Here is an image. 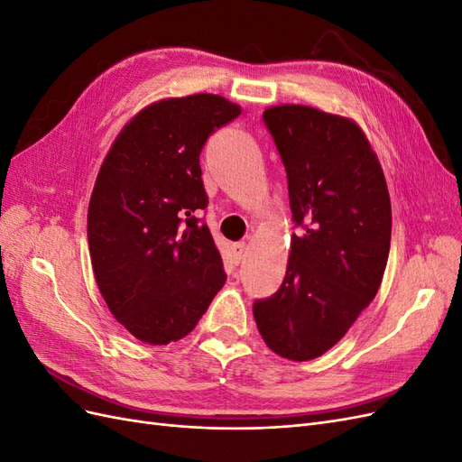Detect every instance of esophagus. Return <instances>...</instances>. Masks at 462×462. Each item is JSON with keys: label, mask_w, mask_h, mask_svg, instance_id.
<instances>
[{"label": "esophagus", "mask_w": 462, "mask_h": 462, "mask_svg": "<svg viewBox=\"0 0 462 462\" xmlns=\"http://www.w3.org/2000/svg\"><path fill=\"white\" fill-rule=\"evenodd\" d=\"M231 253H233V260H235L236 263L243 262L245 256H246V245H245V243H235V245H231Z\"/></svg>", "instance_id": "1"}]
</instances>
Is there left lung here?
<instances>
[{
    "label": "left lung",
    "mask_w": 462,
    "mask_h": 462,
    "mask_svg": "<svg viewBox=\"0 0 462 462\" xmlns=\"http://www.w3.org/2000/svg\"><path fill=\"white\" fill-rule=\"evenodd\" d=\"M289 185L287 272L273 297L254 302L262 339L304 362L339 343L382 285L391 243V200L365 131L343 116L282 104L263 111Z\"/></svg>",
    "instance_id": "8db88e82"
}]
</instances>
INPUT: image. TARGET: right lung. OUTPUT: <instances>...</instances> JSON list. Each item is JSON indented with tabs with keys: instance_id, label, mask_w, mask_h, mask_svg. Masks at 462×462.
<instances>
[{
	"instance_id": "obj_1",
	"label": "right lung",
	"mask_w": 462,
	"mask_h": 462,
	"mask_svg": "<svg viewBox=\"0 0 462 462\" xmlns=\"http://www.w3.org/2000/svg\"><path fill=\"white\" fill-rule=\"evenodd\" d=\"M241 116L217 94L138 111L111 144L88 204V248L109 312L138 341L183 339L226 283L219 250L194 212L208 206L200 152Z\"/></svg>"
}]
</instances>
